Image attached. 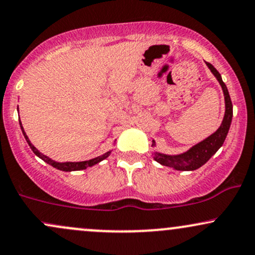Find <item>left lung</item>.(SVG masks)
I'll return each mask as SVG.
<instances>
[{"label":"left lung","instance_id":"1","mask_svg":"<svg viewBox=\"0 0 255 255\" xmlns=\"http://www.w3.org/2000/svg\"><path fill=\"white\" fill-rule=\"evenodd\" d=\"M206 66L209 67V69L211 71L212 74L215 75L216 79H217L222 90H223L225 103V113L223 121H222L218 129L213 131L211 135L207 136L206 139L201 140V141L198 142L197 145L192 146V147L189 148V150H187L186 152H182V153L178 154H166L162 153V152L159 151L153 152V158L156 162H158L162 165L175 169V170L193 171L197 170L200 166H203L205 163H206L207 160H209L210 158L222 147L225 137L228 135V131H229L231 120H233V104H231L229 92H228L227 86H225L223 80H222L221 74H219L217 69L209 62H206ZM152 146L156 147V141H154V140H152Z\"/></svg>","mask_w":255,"mask_h":255}]
</instances>
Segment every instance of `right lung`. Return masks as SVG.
Wrapping results in <instances>:
<instances>
[{"label":"right lung","instance_id":"1","mask_svg":"<svg viewBox=\"0 0 255 255\" xmlns=\"http://www.w3.org/2000/svg\"><path fill=\"white\" fill-rule=\"evenodd\" d=\"M20 122V127H21V130H22V134H24L26 141H27V144L30 145L31 150L33 151V153L36 154L37 157H39L40 159L44 160L45 163H48V164H50L51 166H54V168L58 169V170L61 171H79V170H85L86 168H89V166H93L96 164H98L99 162H102V160H104L105 158H108L110 156L111 153V150L105 152V153L101 154V156L96 157V158H92V159H89V160H84V162H57V160H54L52 158L45 156V154H43L42 152H39L37 150L36 147H34V145L32 144V142L30 141V139H28V136L26 135L25 130H24V127H22L21 125V121L19 120Z\"/></svg>","mask_w":255,"mask_h":255}]
</instances>
